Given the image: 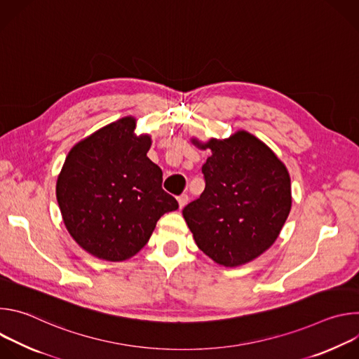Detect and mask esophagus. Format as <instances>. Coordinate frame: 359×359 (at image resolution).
I'll list each match as a JSON object with an SVG mask.
<instances>
[{
	"label": "esophagus",
	"mask_w": 359,
	"mask_h": 359,
	"mask_svg": "<svg viewBox=\"0 0 359 359\" xmlns=\"http://www.w3.org/2000/svg\"><path fill=\"white\" fill-rule=\"evenodd\" d=\"M177 201H179V208L183 209L186 204H187V201H189V196L187 194H182V196L177 197Z\"/></svg>",
	"instance_id": "34e87169"
}]
</instances>
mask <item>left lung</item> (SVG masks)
I'll return each instance as SVG.
<instances>
[{
  "label": "left lung",
  "mask_w": 359,
  "mask_h": 359,
  "mask_svg": "<svg viewBox=\"0 0 359 359\" xmlns=\"http://www.w3.org/2000/svg\"><path fill=\"white\" fill-rule=\"evenodd\" d=\"M191 143L212 155L201 172L206 187L183 209L197 247L215 263L238 267L277 240L291 210L285 165L259 137L237 130L227 139Z\"/></svg>",
  "instance_id": "8db88e82"
}]
</instances>
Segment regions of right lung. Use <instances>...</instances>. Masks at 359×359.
I'll use <instances>...</instances> for the list:
<instances>
[{
  "instance_id": "1",
  "label": "right lung",
  "mask_w": 359,
  "mask_h": 359,
  "mask_svg": "<svg viewBox=\"0 0 359 359\" xmlns=\"http://www.w3.org/2000/svg\"><path fill=\"white\" fill-rule=\"evenodd\" d=\"M125 116L78 142L57 180L67 230L93 257L125 262L149 241L158 220L177 210L162 189V170L147 158L151 137Z\"/></svg>"
}]
</instances>
